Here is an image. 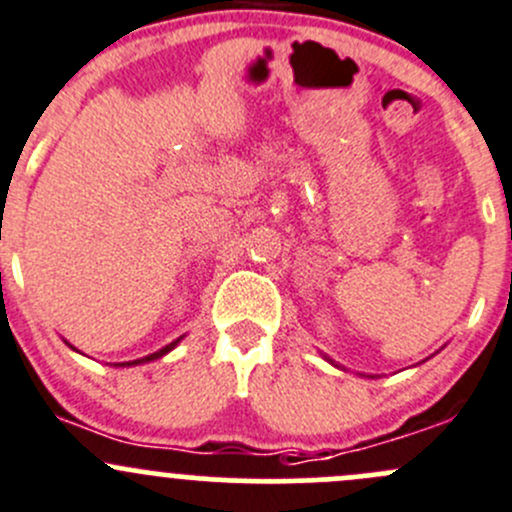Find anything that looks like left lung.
<instances>
[{
    "label": "left lung",
    "mask_w": 512,
    "mask_h": 512,
    "mask_svg": "<svg viewBox=\"0 0 512 512\" xmlns=\"http://www.w3.org/2000/svg\"><path fill=\"white\" fill-rule=\"evenodd\" d=\"M322 356H324V359H327V361H329V364H334V366H337V369L347 371V369H344V366H342V364H337V361H334V359H329V356H327V354H322ZM361 376H364V374H361ZM371 379H374V376H371Z\"/></svg>",
    "instance_id": "left-lung-1"
}]
</instances>
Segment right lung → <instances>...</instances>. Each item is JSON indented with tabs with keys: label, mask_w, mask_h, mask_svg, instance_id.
<instances>
[{
	"label": "right lung",
	"mask_w": 512,
	"mask_h": 512,
	"mask_svg": "<svg viewBox=\"0 0 512 512\" xmlns=\"http://www.w3.org/2000/svg\"><path fill=\"white\" fill-rule=\"evenodd\" d=\"M180 339H183V337H178V339H175V342L165 344V347H163V349H158V352H153V354L143 356V359L123 361V364H113V366H138V364H148V361H156V359H160V356H165V354H168V352H173V349L178 347V344H180ZM66 344H69V342H66ZM69 347H71V344H69ZM71 349H74V347H71ZM74 352H79V349H74Z\"/></svg>",
	"instance_id": "right-lung-1"
}]
</instances>
